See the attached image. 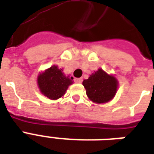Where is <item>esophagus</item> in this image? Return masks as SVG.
<instances>
[{"mask_svg":"<svg viewBox=\"0 0 154 154\" xmlns=\"http://www.w3.org/2000/svg\"><path fill=\"white\" fill-rule=\"evenodd\" d=\"M74 81H75V82H76V83H82V78H76Z\"/></svg>","mask_w":154,"mask_h":154,"instance_id":"34e87169","label":"esophagus"}]
</instances>
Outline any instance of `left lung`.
Returning a JSON list of instances; mask_svg holds the SVG:
<instances>
[{"label":"left lung","instance_id":"left-lung-1","mask_svg":"<svg viewBox=\"0 0 154 154\" xmlns=\"http://www.w3.org/2000/svg\"><path fill=\"white\" fill-rule=\"evenodd\" d=\"M87 95L95 103H106L113 99L118 87V81L101 68L91 73L88 79L82 82Z\"/></svg>","mask_w":154,"mask_h":154}]
</instances>
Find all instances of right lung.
<instances>
[{
	"instance_id": "obj_1",
	"label": "right lung",
	"mask_w": 154,
	"mask_h": 154,
	"mask_svg": "<svg viewBox=\"0 0 154 154\" xmlns=\"http://www.w3.org/2000/svg\"><path fill=\"white\" fill-rule=\"evenodd\" d=\"M73 77L65 76L62 68L52 66L38 74L37 82L41 93L50 100H57L63 96L67 87L73 83Z\"/></svg>"
}]
</instances>
